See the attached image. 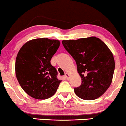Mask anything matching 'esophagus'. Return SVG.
I'll return each instance as SVG.
<instances>
[{"label": "esophagus", "mask_w": 126, "mask_h": 126, "mask_svg": "<svg viewBox=\"0 0 126 126\" xmlns=\"http://www.w3.org/2000/svg\"><path fill=\"white\" fill-rule=\"evenodd\" d=\"M64 77L65 78H66V79H68V78H69V75H68V73H65L64 75Z\"/></svg>", "instance_id": "1"}]
</instances>
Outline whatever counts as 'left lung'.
<instances>
[{
	"instance_id": "1",
	"label": "left lung",
	"mask_w": 126,
	"mask_h": 126,
	"mask_svg": "<svg viewBox=\"0 0 126 126\" xmlns=\"http://www.w3.org/2000/svg\"><path fill=\"white\" fill-rule=\"evenodd\" d=\"M63 47L75 59L81 84L74 88L76 95L87 100L96 99L108 89L114 73V58L101 40L95 37L63 40Z\"/></svg>"
}]
</instances>
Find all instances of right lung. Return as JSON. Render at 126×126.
<instances>
[{
  "mask_svg": "<svg viewBox=\"0 0 126 126\" xmlns=\"http://www.w3.org/2000/svg\"><path fill=\"white\" fill-rule=\"evenodd\" d=\"M60 45L57 40L37 38L25 43L16 59L17 79L24 91L36 99L53 96L62 81L51 59Z\"/></svg>",
  "mask_w": 126,
  "mask_h": 126,
  "instance_id": "add662e5",
  "label": "right lung"
}]
</instances>
